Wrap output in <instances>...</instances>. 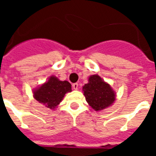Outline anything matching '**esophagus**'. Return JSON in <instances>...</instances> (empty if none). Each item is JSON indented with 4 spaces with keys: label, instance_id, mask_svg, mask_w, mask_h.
<instances>
[{
    "label": "esophagus",
    "instance_id": "34e87169",
    "mask_svg": "<svg viewBox=\"0 0 156 156\" xmlns=\"http://www.w3.org/2000/svg\"><path fill=\"white\" fill-rule=\"evenodd\" d=\"M78 86H79L78 83H75L73 84V88L74 90H77V89H78Z\"/></svg>",
    "mask_w": 156,
    "mask_h": 156
}]
</instances>
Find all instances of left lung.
<instances>
[{
  "label": "left lung",
  "instance_id": "8db88e82",
  "mask_svg": "<svg viewBox=\"0 0 156 156\" xmlns=\"http://www.w3.org/2000/svg\"><path fill=\"white\" fill-rule=\"evenodd\" d=\"M83 90L87 103L96 111L107 108L115 101V92L98 75L90 76L89 83L83 87Z\"/></svg>",
  "mask_w": 156,
  "mask_h": 156
}]
</instances>
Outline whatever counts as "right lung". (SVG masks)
<instances>
[{
  "instance_id": "obj_1",
  "label": "right lung",
  "mask_w": 156,
  "mask_h": 156,
  "mask_svg": "<svg viewBox=\"0 0 156 156\" xmlns=\"http://www.w3.org/2000/svg\"><path fill=\"white\" fill-rule=\"evenodd\" d=\"M72 91L68 81H61L55 76H51L48 82L34 91V98L49 108H55L61 102L67 92Z\"/></svg>"
}]
</instances>
